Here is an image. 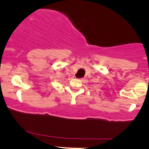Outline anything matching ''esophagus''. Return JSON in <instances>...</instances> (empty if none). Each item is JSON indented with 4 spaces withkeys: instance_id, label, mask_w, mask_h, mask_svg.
<instances>
[{
    "instance_id": "34e87169",
    "label": "esophagus",
    "mask_w": 149,
    "mask_h": 149,
    "mask_svg": "<svg viewBox=\"0 0 149 149\" xmlns=\"http://www.w3.org/2000/svg\"><path fill=\"white\" fill-rule=\"evenodd\" d=\"M78 79H79V80H81V81H82V80H83V78H79Z\"/></svg>"
}]
</instances>
